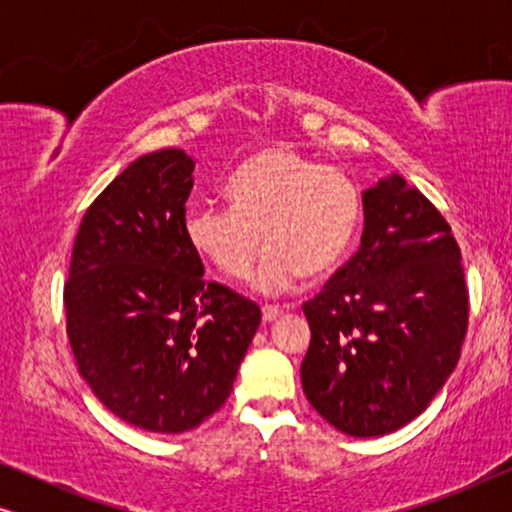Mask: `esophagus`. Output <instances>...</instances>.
Wrapping results in <instances>:
<instances>
[{
  "label": "esophagus",
  "instance_id": "34e87169",
  "mask_svg": "<svg viewBox=\"0 0 512 512\" xmlns=\"http://www.w3.org/2000/svg\"><path fill=\"white\" fill-rule=\"evenodd\" d=\"M261 312H263V321H275L282 317V307L277 305H263Z\"/></svg>",
  "mask_w": 512,
  "mask_h": 512
}]
</instances>
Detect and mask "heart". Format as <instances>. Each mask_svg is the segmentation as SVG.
<instances>
[{"label":"heart","instance_id":"1","mask_svg":"<svg viewBox=\"0 0 512 512\" xmlns=\"http://www.w3.org/2000/svg\"><path fill=\"white\" fill-rule=\"evenodd\" d=\"M230 209L186 212L191 247L226 279L240 282L268 251L254 277L261 293H282L300 275L321 279L345 261L361 223V191L345 172L289 146L254 153L226 184Z\"/></svg>","mask_w":512,"mask_h":512}]
</instances>
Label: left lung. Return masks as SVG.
<instances>
[{
    "label": "left lung",
    "instance_id": "obj_1",
    "mask_svg": "<svg viewBox=\"0 0 512 512\" xmlns=\"http://www.w3.org/2000/svg\"><path fill=\"white\" fill-rule=\"evenodd\" d=\"M300 380L312 408L354 438L422 415L457 368L468 289L450 223L398 174L363 191L361 247L303 305Z\"/></svg>",
    "mask_w": 512,
    "mask_h": 512
}]
</instances>
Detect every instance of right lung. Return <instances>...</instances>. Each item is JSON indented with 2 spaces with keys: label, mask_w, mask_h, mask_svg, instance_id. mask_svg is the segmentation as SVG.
Segmentation results:
<instances>
[{
  "label": "right lung",
  "mask_w": 512,
  "mask_h": 512,
  "mask_svg": "<svg viewBox=\"0 0 512 512\" xmlns=\"http://www.w3.org/2000/svg\"><path fill=\"white\" fill-rule=\"evenodd\" d=\"M193 158L130 163L83 214L65 284L67 338L93 394L153 433L200 426L226 403L261 310L205 282L186 240Z\"/></svg>",
  "instance_id": "1"
}]
</instances>
